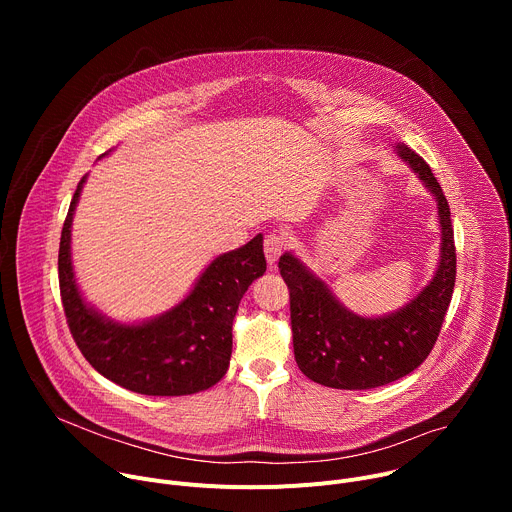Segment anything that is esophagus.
<instances>
[{
  "label": "esophagus",
  "instance_id": "1",
  "mask_svg": "<svg viewBox=\"0 0 512 512\" xmlns=\"http://www.w3.org/2000/svg\"><path fill=\"white\" fill-rule=\"evenodd\" d=\"M285 245L287 241L281 237V235H267L265 237V243H263V249H265V257H267V263L269 267H275L277 259L281 257V253L285 251Z\"/></svg>",
  "mask_w": 512,
  "mask_h": 512
}]
</instances>
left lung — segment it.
Segmentation results:
<instances>
[{"label": "left lung", "instance_id": "left-lung-1", "mask_svg": "<svg viewBox=\"0 0 512 512\" xmlns=\"http://www.w3.org/2000/svg\"><path fill=\"white\" fill-rule=\"evenodd\" d=\"M397 154L435 196L440 214V265L421 294L389 316L362 318L346 310L298 257H279V273L289 289L296 362L324 387L375 389L409 375L431 352L452 302L456 247L448 200L421 156L403 143H397Z\"/></svg>", "mask_w": 512, "mask_h": 512}]
</instances>
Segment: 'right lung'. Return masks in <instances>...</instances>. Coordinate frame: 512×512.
I'll list each match as a JSON object with an SVG mask.
<instances>
[{
    "instance_id": "right-lung-1",
    "label": "right lung",
    "mask_w": 512,
    "mask_h": 512,
    "mask_svg": "<svg viewBox=\"0 0 512 512\" xmlns=\"http://www.w3.org/2000/svg\"><path fill=\"white\" fill-rule=\"evenodd\" d=\"M85 180L70 200L58 251L62 308L79 350L105 379L133 393L178 397L216 385L229 369L241 298L267 269L263 235L218 255L170 312L141 324H119L83 300L72 271L70 225Z\"/></svg>"
}]
</instances>
